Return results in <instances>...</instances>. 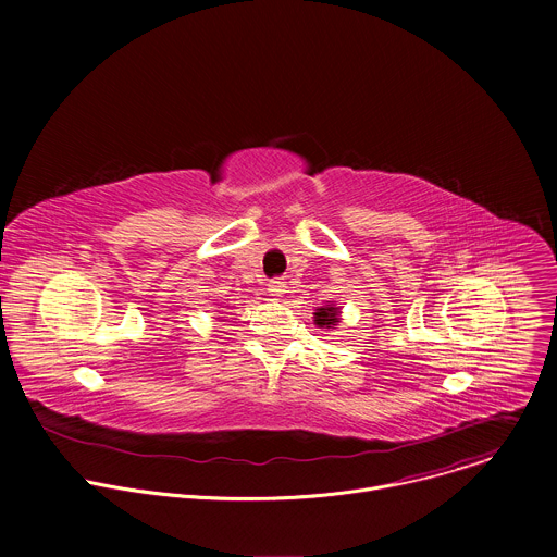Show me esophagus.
Listing matches in <instances>:
<instances>
[{"label": "esophagus", "instance_id": "esophagus-1", "mask_svg": "<svg viewBox=\"0 0 557 557\" xmlns=\"http://www.w3.org/2000/svg\"><path fill=\"white\" fill-rule=\"evenodd\" d=\"M286 282H282V280H273L271 284H269V293L273 295V297H284L286 295Z\"/></svg>", "mask_w": 557, "mask_h": 557}]
</instances>
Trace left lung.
<instances>
[{
	"label": "left lung",
	"mask_w": 557,
	"mask_h": 557,
	"mask_svg": "<svg viewBox=\"0 0 557 557\" xmlns=\"http://www.w3.org/2000/svg\"><path fill=\"white\" fill-rule=\"evenodd\" d=\"M312 314V322L317 329H335L342 320V308L335 304H326L317 308Z\"/></svg>",
	"instance_id": "obj_1"
}]
</instances>
